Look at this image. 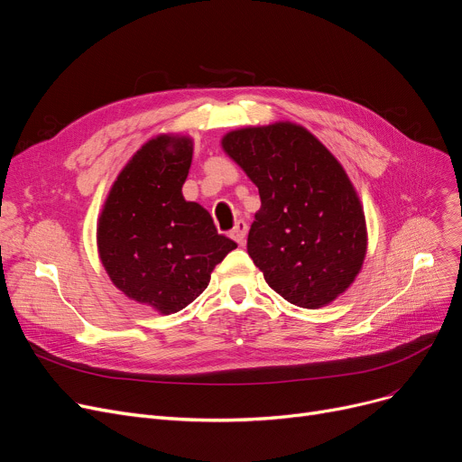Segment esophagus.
<instances>
[{"instance_id":"34e87169","label":"esophagus","mask_w":462,"mask_h":462,"mask_svg":"<svg viewBox=\"0 0 462 462\" xmlns=\"http://www.w3.org/2000/svg\"><path fill=\"white\" fill-rule=\"evenodd\" d=\"M230 236H232V239L236 241V244L244 245L245 244V237H247V223L245 221H237L236 226L232 228Z\"/></svg>"}]
</instances>
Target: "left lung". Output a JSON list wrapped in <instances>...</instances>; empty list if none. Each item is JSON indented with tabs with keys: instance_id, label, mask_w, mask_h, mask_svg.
Instances as JSON below:
<instances>
[{
	"instance_id": "left-lung-1",
	"label": "left lung",
	"mask_w": 462,
	"mask_h": 462,
	"mask_svg": "<svg viewBox=\"0 0 462 462\" xmlns=\"http://www.w3.org/2000/svg\"><path fill=\"white\" fill-rule=\"evenodd\" d=\"M221 145L260 192L247 251L265 282L303 309L343 296L367 254L365 213L343 164L292 121L230 131Z\"/></svg>"
}]
</instances>
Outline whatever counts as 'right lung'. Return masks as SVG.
I'll use <instances>...</instances> for the list:
<instances>
[{"instance_id": "right-lung-1", "label": "right lung", "mask_w": 462, "mask_h": 462, "mask_svg": "<svg viewBox=\"0 0 462 462\" xmlns=\"http://www.w3.org/2000/svg\"><path fill=\"white\" fill-rule=\"evenodd\" d=\"M192 138L157 134L121 168L97 221V249L117 290L159 314L197 300L217 263L237 245L181 187Z\"/></svg>"}]
</instances>
